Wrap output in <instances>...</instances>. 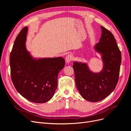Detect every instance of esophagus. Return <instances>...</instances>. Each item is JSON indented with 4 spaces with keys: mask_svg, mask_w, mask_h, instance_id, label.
Returning a JSON list of instances; mask_svg holds the SVG:
<instances>
[{
    "mask_svg": "<svg viewBox=\"0 0 131 131\" xmlns=\"http://www.w3.org/2000/svg\"><path fill=\"white\" fill-rule=\"evenodd\" d=\"M73 58V57L72 54H69L67 55L66 57V62L67 64H69V63L72 61Z\"/></svg>",
    "mask_w": 131,
    "mask_h": 131,
    "instance_id": "esophagus-1",
    "label": "esophagus"
}]
</instances>
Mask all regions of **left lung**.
<instances>
[{"label":"left lung","mask_w":131,"mask_h":131,"mask_svg":"<svg viewBox=\"0 0 131 131\" xmlns=\"http://www.w3.org/2000/svg\"><path fill=\"white\" fill-rule=\"evenodd\" d=\"M101 28V37L93 49L101 54L102 69L93 72L88 63L78 61L73 66L78 90L85 100L91 102L104 100L115 89L121 63V53L114 35L104 27Z\"/></svg>","instance_id":"obj_1"}]
</instances>
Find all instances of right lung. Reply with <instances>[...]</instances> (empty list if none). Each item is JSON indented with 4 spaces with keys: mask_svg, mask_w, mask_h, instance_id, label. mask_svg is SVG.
I'll return each instance as SVG.
<instances>
[{
    "mask_svg": "<svg viewBox=\"0 0 131 131\" xmlns=\"http://www.w3.org/2000/svg\"><path fill=\"white\" fill-rule=\"evenodd\" d=\"M28 27L15 39L10 56L12 81L17 92L28 101L36 103L49 101L57 88L59 72L64 68L61 57L35 58L27 49Z\"/></svg>",
    "mask_w": 131,
    "mask_h": 131,
    "instance_id": "1",
    "label": "right lung"
}]
</instances>
